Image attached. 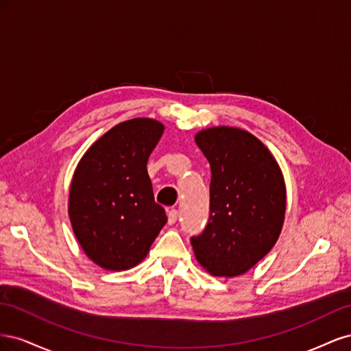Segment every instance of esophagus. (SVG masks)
Masks as SVG:
<instances>
[{"label": "esophagus", "mask_w": 351, "mask_h": 351, "mask_svg": "<svg viewBox=\"0 0 351 351\" xmlns=\"http://www.w3.org/2000/svg\"><path fill=\"white\" fill-rule=\"evenodd\" d=\"M178 218V212L176 209H168V224H176V221Z\"/></svg>", "instance_id": "1"}]
</instances>
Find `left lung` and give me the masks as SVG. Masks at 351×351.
<instances>
[{"mask_svg": "<svg viewBox=\"0 0 351 351\" xmlns=\"http://www.w3.org/2000/svg\"><path fill=\"white\" fill-rule=\"evenodd\" d=\"M195 141L210 165V208L204 232L190 241L210 275L237 277L281 234L287 206L281 168L258 137L236 127H210Z\"/></svg>", "mask_w": 351, "mask_h": 351, "instance_id": "left-lung-1", "label": "left lung"}]
</instances>
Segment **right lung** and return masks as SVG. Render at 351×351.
Segmentation results:
<instances>
[{"instance_id": "right-lung-1", "label": "right lung", "mask_w": 351, "mask_h": 351, "mask_svg": "<svg viewBox=\"0 0 351 351\" xmlns=\"http://www.w3.org/2000/svg\"><path fill=\"white\" fill-rule=\"evenodd\" d=\"M164 129L152 119L117 124L84 152L73 174L69 217L74 236L104 269L136 267L165 226L146 169Z\"/></svg>"}]
</instances>
